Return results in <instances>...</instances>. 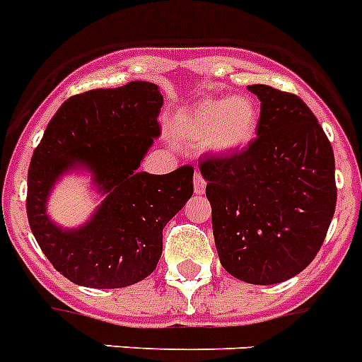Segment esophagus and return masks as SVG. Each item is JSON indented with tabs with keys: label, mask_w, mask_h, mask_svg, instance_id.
<instances>
[{
	"label": "esophagus",
	"mask_w": 362,
	"mask_h": 362,
	"mask_svg": "<svg viewBox=\"0 0 362 362\" xmlns=\"http://www.w3.org/2000/svg\"><path fill=\"white\" fill-rule=\"evenodd\" d=\"M193 189H195L197 195H202L206 191V180L202 178L200 173H195V178H193Z\"/></svg>",
	"instance_id": "1"
}]
</instances>
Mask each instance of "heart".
<instances>
[{
	"label": "heart",
	"instance_id": "1",
	"mask_svg": "<svg viewBox=\"0 0 362 362\" xmlns=\"http://www.w3.org/2000/svg\"><path fill=\"white\" fill-rule=\"evenodd\" d=\"M176 124L187 138L204 139L209 153L232 156L256 138L259 108L247 95L208 97L182 112Z\"/></svg>",
	"mask_w": 362,
	"mask_h": 362
}]
</instances>
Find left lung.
Instances as JSON below:
<instances>
[{
    "instance_id": "1",
    "label": "left lung",
    "mask_w": 362,
    "mask_h": 362,
    "mask_svg": "<svg viewBox=\"0 0 362 362\" xmlns=\"http://www.w3.org/2000/svg\"><path fill=\"white\" fill-rule=\"evenodd\" d=\"M248 90L261 101L257 138L199 167L221 265L247 284L274 285L320 250L335 214V158L300 97L265 84Z\"/></svg>"
}]
</instances>
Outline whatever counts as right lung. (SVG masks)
I'll return each mask as SVG.
<instances>
[{"mask_svg":"<svg viewBox=\"0 0 362 362\" xmlns=\"http://www.w3.org/2000/svg\"><path fill=\"white\" fill-rule=\"evenodd\" d=\"M160 88L134 81L92 90L60 106L35 148L27 176V217L45 257L69 281L119 289L147 278L162 256V232L193 195V167L139 171L160 136ZM86 170L103 197L93 217L62 228L47 214L54 184Z\"/></svg>","mask_w":362,"mask_h":362,"instance_id":"obj_1","label":"right lung"}]
</instances>
